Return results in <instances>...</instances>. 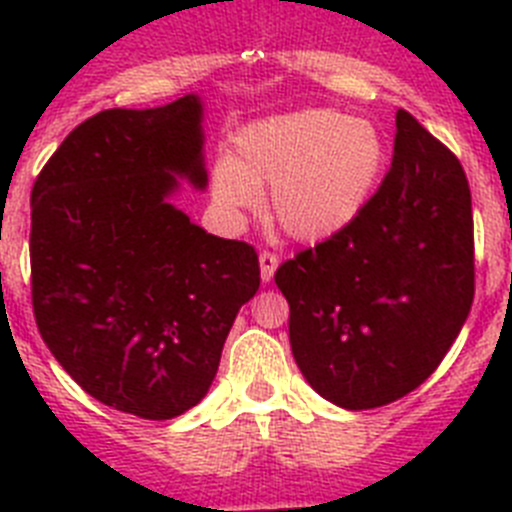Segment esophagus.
<instances>
[{
    "label": "esophagus",
    "instance_id": "esophagus-1",
    "mask_svg": "<svg viewBox=\"0 0 512 512\" xmlns=\"http://www.w3.org/2000/svg\"><path fill=\"white\" fill-rule=\"evenodd\" d=\"M259 264H261V279H264V282H271V279H274V271H277L279 266V256L274 251H261Z\"/></svg>",
    "mask_w": 512,
    "mask_h": 512
}]
</instances>
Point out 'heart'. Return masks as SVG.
Masks as SVG:
<instances>
[{
    "label": "heart",
    "mask_w": 512,
    "mask_h": 512,
    "mask_svg": "<svg viewBox=\"0 0 512 512\" xmlns=\"http://www.w3.org/2000/svg\"><path fill=\"white\" fill-rule=\"evenodd\" d=\"M384 169L387 140L372 120L310 107L241 130L235 158L215 166L212 192L228 210H248L271 192L269 217L279 233L318 243L366 210Z\"/></svg>",
    "instance_id": "1"
}]
</instances>
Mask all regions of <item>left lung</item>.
Instances as JSON below:
<instances>
[{
  "instance_id": "obj_1",
  "label": "left lung",
  "mask_w": 512,
  "mask_h": 512,
  "mask_svg": "<svg viewBox=\"0 0 512 512\" xmlns=\"http://www.w3.org/2000/svg\"><path fill=\"white\" fill-rule=\"evenodd\" d=\"M395 156L354 223L284 261L289 343L325 400L372 410L438 369L474 300L472 192L459 158L397 110Z\"/></svg>"
}]
</instances>
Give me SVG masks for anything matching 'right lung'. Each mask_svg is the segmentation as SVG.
<instances>
[{
  "label": "right lung",
  "mask_w": 512,
  "mask_h": 512,
  "mask_svg": "<svg viewBox=\"0 0 512 512\" xmlns=\"http://www.w3.org/2000/svg\"><path fill=\"white\" fill-rule=\"evenodd\" d=\"M202 104L104 110L66 135L30 194V289L45 346L94 400L169 420L210 390L261 284L259 253L189 223L176 176L205 187Z\"/></svg>",
  "instance_id": "1"
}]
</instances>
